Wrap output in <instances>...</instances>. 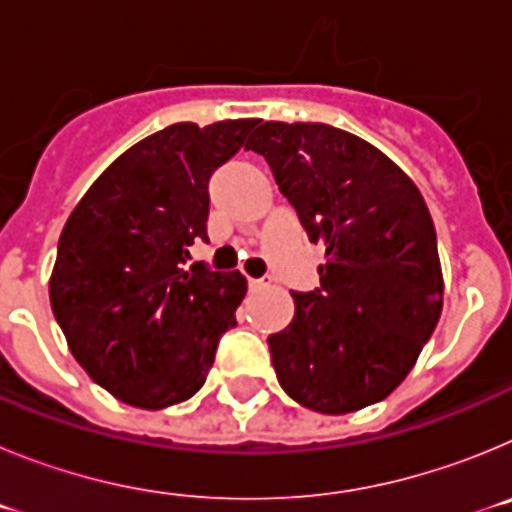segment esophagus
<instances>
[{
    "instance_id": "1",
    "label": "esophagus",
    "mask_w": 512,
    "mask_h": 512,
    "mask_svg": "<svg viewBox=\"0 0 512 512\" xmlns=\"http://www.w3.org/2000/svg\"><path fill=\"white\" fill-rule=\"evenodd\" d=\"M248 284H251V289H264V287H271V277L248 279Z\"/></svg>"
}]
</instances>
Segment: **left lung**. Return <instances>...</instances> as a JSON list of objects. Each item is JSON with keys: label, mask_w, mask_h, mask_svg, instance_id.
<instances>
[{"label": "left lung", "mask_w": 512, "mask_h": 512, "mask_svg": "<svg viewBox=\"0 0 512 512\" xmlns=\"http://www.w3.org/2000/svg\"><path fill=\"white\" fill-rule=\"evenodd\" d=\"M266 158L312 243L315 292L269 336L289 397L343 415L384 400L418 361L443 307L436 228L423 194L372 143L323 122H264L246 143Z\"/></svg>", "instance_id": "left-lung-1"}]
</instances>
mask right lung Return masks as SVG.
<instances>
[{
    "label": "right lung",
    "instance_id": "1",
    "mask_svg": "<svg viewBox=\"0 0 512 512\" xmlns=\"http://www.w3.org/2000/svg\"><path fill=\"white\" fill-rule=\"evenodd\" d=\"M259 120L176 122L115 158L58 238L51 307L81 369L117 400L161 410L205 384L246 297L241 271L187 269L207 241L217 166Z\"/></svg>",
    "mask_w": 512,
    "mask_h": 512
}]
</instances>
